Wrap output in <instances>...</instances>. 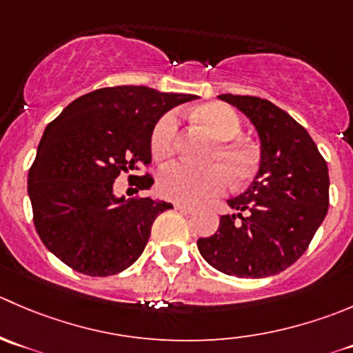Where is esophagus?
<instances>
[{
    "mask_svg": "<svg viewBox=\"0 0 353 353\" xmlns=\"http://www.w3.org/2000/svg\"><path fill=\"white\" fill-rule=\"evenodd\" d=\"M174 208L179 212H184V214H191L194 210L193 205H188V203H174Z\"/></svg>",
    "mask_w": 353,
    "mask_h": 353,
    "instance_id": "1",
    "label": "esophagus"
}]
</instances>
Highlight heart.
Here are the masks:
<instances>
[{
	"instance_id": "obj_1",
	"label": "heart",
	"mask_w": 353,
	"mask_h": 353,
	"mask_svg": "<svg viewBox=\"0 0 353 353\" xmlns=\"http://www.w3.org/2000/svg\"><path fill=\"white\" fill-rule=\"evenodd\" d=\"M193 119L215 138L208 153V162L215 163L205 167L172 163L157 179V188L163 198L186 203L221 193L229 179L232 184L246 183L259 169L255 148L236 138L241 131V121L234 108L224 103H205L194 108ZM176 132V115L165 114L160 117L152 132V153L155 159L163 160L172 155Z\"/></svg>"
}]
</instances>
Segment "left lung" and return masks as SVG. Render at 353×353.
Wrapping results in <instances>:
<instances>
[{"mask_svg": "<svg viewBox=\"0 0 353 353\" xmlns=\"http://www.w3.org/2000/svg\"><path fill=\"white\" fill-rule=\"evenodd\" d=\"M217 98L250 119L259 134L260 162L252 184L228 200L234 214L221 215L217 232L198 239V250L224 274H279L302 256L326 217L327 163L307 129L269 100Z\"/></svg>", "mask_w": 353, "mask_h": 353, "instance_id": "1", "label": "left lung"}]
</instances>
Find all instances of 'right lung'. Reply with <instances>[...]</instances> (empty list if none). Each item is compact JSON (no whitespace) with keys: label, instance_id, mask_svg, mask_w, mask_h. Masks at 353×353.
Returning <instances> with one entry per match:
<instances>
[{"label":"right lung","instance_id":"1","mask_svg":"<svg viewBox=\"0 0 353 353\" xmlns=\"http://www.w3.org/2000/svg\"><path fill=\"white\" fill-rule=\"evenodd\" d=\"M194 94L115 85L72 101L46 125L27 193L41 241L85 276H112L139 259L153 221L172 205L114 193L121 172L152 162V132L163 114ZM153 179L136 186L150 190Z\"/></svg>","mask_w":353,"mask_h":353}]
</instances>
